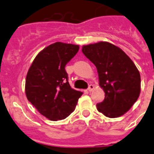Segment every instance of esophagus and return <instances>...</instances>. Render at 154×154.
Segmentation results:
<instances>
[{"instance_id":"obj_1","label":"esophagus","mask_w":154,"mask_h":154,"mask_svg":"<svg viewBox=\"0 0 154 154\" xmlns=\"http://www.w3.org/2000/svg\"><path fill=\"white\" fill-rule=\"evenodd\" d=\"M94 88H95V87H94V85H92V84H90L88 88V91H92L94 90Z\"/></svg>"}]
</instances>
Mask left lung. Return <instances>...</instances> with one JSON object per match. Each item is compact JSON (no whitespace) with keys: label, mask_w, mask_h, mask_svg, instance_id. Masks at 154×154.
<instances>
[{"label":"left lung","mask_w":154,"mask_h":154,"mask_svg":"<svg viewBox=\"0 0 154 154\" xmlns=\"http://www.w3.org/2000/svg\"><path fill=\"white\" fill-rule=\"evenodd\" d=\"M82 51L96 66L99 85L105 93L103 102L96 104L98 111L109 118L124 115L140 96V75L134 63L108 42L84 45Z\"/></svg>","instance_id":"1"}]
</instances>
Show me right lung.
Here are the masks:
<instances>
[{
	"instance_id": "1",
	"label": "right lung",
	"mask_w": 154,
	"mask_h": 154,
	"mask_svg": "<svg viewBox=\"0 0 154 154\" xmlns=\"http://www.w3.org/2000/svg\"><path fill=\"white\" fill-rule=\"evenodd\" d=\"M79 46L57 42L38 54L26 79V96L39 113L50 120H63L76 107L83 92L69 84L66 64Z\"/></svg>"
}]
</instances>
